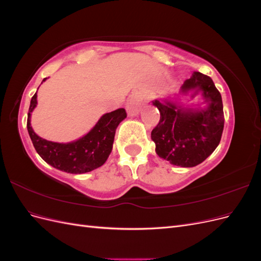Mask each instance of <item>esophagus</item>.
Listing matches in <instances>:
<instances>
[{
  "label": "esophagus",
  "instance_id": "1",
  "mask_svg": "<svg viewBox=\"0 0 261 261\" xmlns=\"http://www.w3.org/2000/svg\"><path fill=\"white\" fill-rule=\"evenodd\" d=\"M126 111H127V114L129 116L137 115L140 111V103L139 101L135 98H130L127 103H126Z\"/></svg>",
  "mask_w": 261,
  "mask_h": 261
}]
</instances>
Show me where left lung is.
I'll return each instance as SVG.
<instances>
[{
  "label": "left lung",
  "instance_id": "obj_1",
  "mask_svg": "<svg viewBox=\"0 0 261 261\" xmlns=\"http://www.w3.org/2000/svg\"><path fill=\"white\" fill-rule=\"evenodd\" d=\"M200 91L207 107L184 108L169 100H154L160 121L151 132L155 152L173 165L192 168L201 163L220 144L224 127L221 93L212 80L194 72L180 87V92Z\"/></svg>",
  "mask_w": 261,
  "mask_h": 261
}]
</instances>
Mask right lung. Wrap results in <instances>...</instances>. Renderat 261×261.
<instances>
[{
    "instance_id": "right-lung-1",
    "label": "right lung",
    "mask_w": 261,
    "mask_h": 261,
    "mask_svg": "<svg viewBox=\"0 0 261 261\" xmlns=\"http://www.w3.org/2000/svg\"><path fill=\"white\" fill-rule=\"evenodd\" d=\"M36 107L37 92L31 98L27 118V129L36 151L53 168L73 174H83L105 164L112 151L117 126L127 115L125 109L106 113L87 135L72 143L60 144L45 140L34 132L30 116Z\"/></svg>"
}]
</instances>
